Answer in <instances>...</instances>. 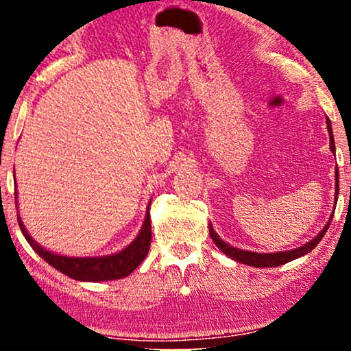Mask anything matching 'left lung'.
<instances>
[{
    "label": "left lung",
    "mask_w": 351,
    "mask_h": 351,
    "mask_svg": "<svg viewBox=\"0 0 351 351\" xmlns=\"http://www.w3.org/2000/svg\"><path fill=\"white\" fill-rule=\"evenodd\" d=\"M327 128H328V136H330V150H332V153H335V140H333L332 123H330L328 117H327ZM335 180H337V183H335V191H337L335 204H337V199H338V168H337V171H335ZM332 217H333V215L330 216L328 223L325 224V228L322 229V231L318 232V234L313 237L312 241H308L307 244L300 245V247L292 249V251L271 252V254L243 251V249L232 247V245H229L228 243H224V241L216 234V231L211 228V224H209V236H211V239L215 241V244L217 245V247H219L221 251H223V254H226L228 257H231V259L236 261V263L252 265V267H277V265L287 264V263H291V261L297 259V257H302V256H305V254H307V252L313 251V247H315V245L320 243L322 239H324L325 232H327L330 223H332Z\"/></svg>",
    "instance_id": "8db88e82"
}]
</instances>
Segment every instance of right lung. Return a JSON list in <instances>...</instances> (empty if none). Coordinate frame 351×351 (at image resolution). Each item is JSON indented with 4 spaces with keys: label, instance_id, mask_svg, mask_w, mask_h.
<instances>
[{
    "label": "right lung",
    "instance_id": "1",
    "mask_svg": "<svg viewBox=\"0 0 351 351\" xmlns=\"http://www.w3.org/2000/svg\"><path fill=\"white\" fill-rule=\"evenodd\" d=\"M16 203H18V193H14ZM18 208V204H16ZM19 228H21L24 237L31 247L34 249L39 256L46 261L47 264L58 269L59 272L66 274L67 277H72L75 280L82 282H104V280H115L123 279V277L130 276L132 272L143 263L145 256L150 251L152 243V223H150V209L147 211L145 221L140 229L138 236L132 241L127 247L122 249L120 252L110 254V256H100V257H67L46 251L43 245H39L29 232L24 228L21 217L18 215Z\"/></svg>",
    "mask_w": 351,
    "mask_h": 351
}]
</instances>
